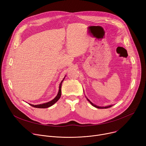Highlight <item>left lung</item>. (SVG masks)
Instances as JSON below:
<instances>
[{"label": "left lung", "instance_id": "obj_1", "mask_svg": "<svg viewBox=\"0 0 146 146\" xmlns=\"http://www.w3.org/2000/svg\"><path fill=\"white\" fill-rule=\"evenodd\" d=\"M87 98V97H86ZM87 100H88V101L92 105V106H94V107H96V108H100V109H104V108H110V107H111L112 105H110V106H107V107H99V106H97V105H96L95 104H94L93 103H92L87 98Z\"/></svg>", "mask_w": 146, "mask_h": 146}]
</instances>
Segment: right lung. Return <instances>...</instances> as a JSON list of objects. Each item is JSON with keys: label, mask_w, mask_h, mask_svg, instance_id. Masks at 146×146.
Returning <instances> with one entry per match:
<instances>
[{"label": "right lung", "mask_w": 146, "mask_h": 146, "mask_svg": "<svg viewBox=\"0 0 146 146\" xmlns=\"http://www.w3.org/2000/svg\"><path fill=\"white\" fill-rule=\"evenodd\" d=\"M66 76H64V77L63 78V79L62 80V81L60 82V84H59V91H58V93L57 94V96H56V97L54 99L52 100V101L48 102H46V103H44V104H39V105H33V104H29V105H30L31 106H32V107H35V108H48L49 107H50V106L54 105L55 103H56L59 100V98H60V96H61V87H62V83L64 80V79L65 78Z\"/></svg>", "instance_id": "right-lung-1"}]
</instances>
